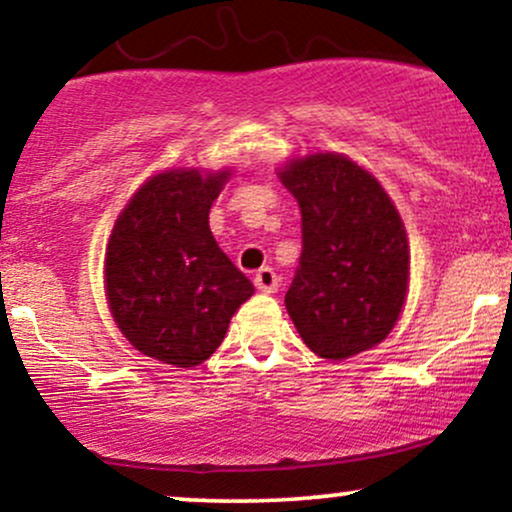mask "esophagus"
<instances>
[{
    "instance_id": "1",
    "label": "esophagus",
    "mask_w": 512,
    "mask_h": 512,
    "mask_svg": "<svg viewBox=\"0 0 512 512\" xmlns=\"http://www.w3.org/2000/svg\"><path fill=\"white\" fill-rule=\"evenodd\" d=\"M255 286L257 291L262 293H276V289H279V276H276L272 267H262L260 272L255 274Z\"/></svg>"
}]
</instances>
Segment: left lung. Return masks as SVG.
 <instances>
[{
  "mask_svg": "<svg viewBox=\"0 0 512 512\" xmlns=\"http://www.w3.org/2000/svg\"><path fill=\"white\" fill-rule=\"evenodd\" d=\"M279 178L301 207L303 250L286 291L298 334L330 361L380 344L409 286L407 231L392 199L342 154L293 158Z\"/></svg>",
  "mask_w": 512,
  "mask_h": 512,
  "instance_id": "8db88e82",
  "label": "left lung"
}]
</instances>
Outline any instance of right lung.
Returning a JSON list of instances; mask_svg holds the SVG:
<instances>
[{
    "label": "right lung",
    "mask_w": 512,
    "mask_h": 512,
    "mask_svg": "<svg viewBox=\"0 0 512 512\" xmlns=\"http://www.w3.org/2000/svg\"><path fill=\"white\" fill-rule=\"evenodd\" d=\"M228 170H166L117 216L105 250V293L127 342L175 368L219 349L236 310L255 293L209 228Z\"/></svg>",
    "instance_id": "right-lung-1"
}]
</instances>
